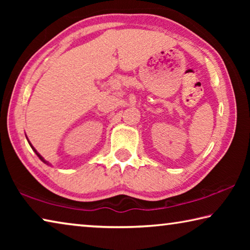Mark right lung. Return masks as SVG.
Returning <instances> with one entry per match:
<instances>
[{
	"instance_id": "add662e5",
	"label": "right lung",
	"mask_w": 250,
	"mask_h": 250,
	"mask_svg": "<svg viewBox=\"0 0 250 250\" xmlns=\"http://www.w3.org/2000/svg\"><path fill=\"white\" fill-rule=\"evenodd\" d=\"M26 139H27V137H26ZM27 141H28V139H27ZM28 143H29V146H31V147H32V149H33V151H34V152H35V153H36V155H37V156H39V158L41 159V161H43V162H44L45 164H49V163L47 162V161H45V160H44V158H43V156H42V155H41V154L39 153V152H37V151L35 150V147H34V146H32V143H31V142H29V141H28Z\"/></svg>"
}]
</instances>
